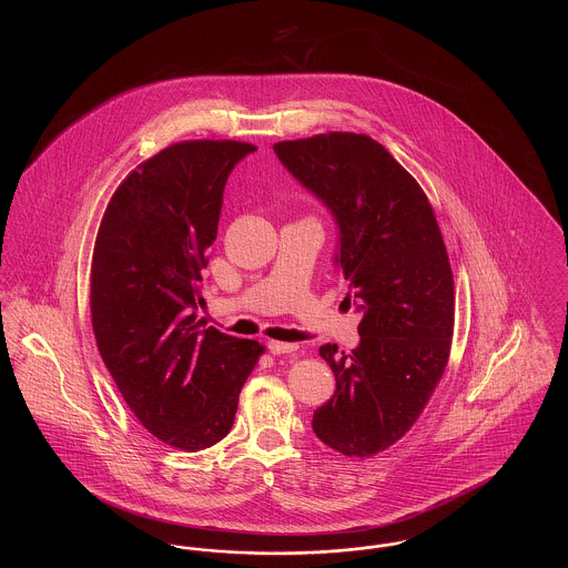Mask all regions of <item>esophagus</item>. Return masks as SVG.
<instances>
[{
  "instance_id": "1",
  "label": "esophagus",
  "mask_w": 568,
  "mask_h": 568,
  "mask_svg": "<svg viewBox=\"0 0 568 568\" xmlns=\"http://www.w3.org/2000/svg\"><path fill=\"white\" fill-rule=\"evenodd\" d=\"M266 347H268V352L274 353V355H283V353L297 352L296 343H281V341H268V343H266Z\"/></svg>"
}]
</instances>
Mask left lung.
<instances>
[{
    "label": "left lung",
    "mask_w": 568,
    "mask_h": 568,
    "mask_svg": "<svg viewBox=\"0 0 568 568\" xmlns=\"http://www.w3.org/2000/svg\"><path fill=\"white\" fill-rule=\"evenodd\" d=\"M274 153L338 227L334 266L362 313L359 345L320 347L334 396L313 430L349 458L403 438L445 373L454 336V274L433 206L371 135L329 132L274 144Z\"/></svg>",
    "instance_id": "8db88e82"
}]
</instances>
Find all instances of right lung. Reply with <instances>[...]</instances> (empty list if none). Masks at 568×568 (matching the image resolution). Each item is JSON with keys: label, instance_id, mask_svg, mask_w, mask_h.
I'll return each mask as SVG.
<instances>
[{"label": "right lung", "instance_id": "1", "mask_svg": "<svg viewBox=\"0 0 568 568\" xmlns=\"http://www.w3.org/2000/svg\"><path fill=\"white\" fill-rule=\"evenodd\" d=\"M253 151L236 140L163 149L114 191L95 239L91 322L100 355L138 422L183 452L232 430L244 381L264 352L197 322L223 190Z\"/></svg>", "mask_w": 568, "mask_h": 568}]
</instances>
